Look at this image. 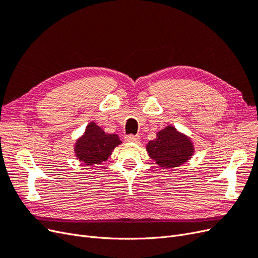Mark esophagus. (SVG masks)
<instances>
[{"label":"esophagus","instance_id":"1","mask_svg":"<svg viewBox=\"0 0 258 258\" xmlns=\"http://www.w3.org/2000/svg\"><path fill=\"white\" fill-rule=\"evenodd\" d=\"M124 141L126 142H131V143H137L140 141V137L139 136H134V135H129L124 137Z\"/></svg>","mask_w":258,"mask_h":258}]
</instances>
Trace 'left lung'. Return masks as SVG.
Listing matches in <instances>:
<instances>
[{
	"mask_svg": "<svg viewBox=\"0 0 258 258\" xmlns=\"http://www.w3.org/2000/svg\"><path fill=\"white\" fill-rule=\"evenodd\" d=\"M146 151L160 168L172 169L188 161L195 147L189 137L169 124L156 134L155 140L147 143Z\"/></svg>",
	"mask_w": 258,
	"mask_h": 258,
	"instance_id": "obj_1",
	"label": "left lung"
}]
</instances>
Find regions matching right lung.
I'll return each instance as SVG.
<instances>
[{"mask_svg":"<svg viewBox=\"0 0 258 258\" xmlns=\"http://www.w3.org/2000/svg\"><path fill=\"white\" fill-rule=\"evenodd\" d=\"M119 144L121 141L118 136L106 134L95 121H91L86 127L84 135L76 140L74 153L76 158L86 166L101 165Z\"/></svg>","mask_w":258,"mask_h":258,"instance_id":"right-lung-1","label":"right lung"}]
</instances>
